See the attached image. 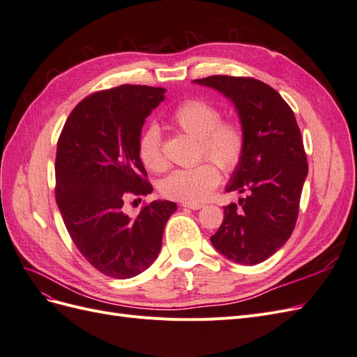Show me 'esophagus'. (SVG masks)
Returning a JSON list of instances; mask_svg holds the SVG:
<instances>
[{
  "label": "esophagus",
  "instance_id": "1",
  "mask_svg": "<svg viewBox=\"0 0 357 357\" xmlns=\"http://www.w3.org/2000/svg\"><path fill=\"white\" fill-rule=\"evenodd\" d=\"M181 207H185V208H190V210H199V208H202L204 205L202 204H190V202H183L181 204Z\"/></svg>",
  "mask_w": 357,
  "mask_h": 357
}]
</instances>
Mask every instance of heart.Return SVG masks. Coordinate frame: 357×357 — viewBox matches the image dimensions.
<instances>
[{
    "instance_id": "heart-1",
    "label": "heart",
    "mask_w": 357,
    "mask_h": 357,
    "mask_svg": "<svg viewBox=\"0 0 357 357\" xmlns=\"http://www.w3.org/2000/svg\"><path fill=\"white\" fill-rule=\"evenodd\" d=\"M218 107L204 100L190 98L180 102L171 113V122L180 131L198 138V158H208L223 171L238 168L245 155L247 139L240 123L220 121ZM138 156L146 168L155 172L165 171L168 162L162 152L159 128L150 125L138 139ZM218 167L205 160L192 168L172 171L160 183L162 195L181 202L199 204L207 199L219 185Z\"/></svg>"
}]
</instances>
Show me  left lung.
<instances>
[{
    "instance_id": "8db88e82",
    "label": "left lung",
    "mask_w": 357,
    "mask_h": 357,
    "mask_svg": "<svg viewBox=\"0 0 357 357\" xmlns=\"http://www.w3.org/2000/svg\"><path fill=\"white\" fill-rule=\"evenodd\" d=\"M193 82L234 102L247 139L245 155L226 186V192H245L247 197L223 207V222L211 244L236 264H261L294 232L308 174L295 114L282 95L261 80L211 75Z\"/></svg>"
}]
</instances>
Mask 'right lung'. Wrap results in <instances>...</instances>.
<instances>
[{"label": "right lung", "instance_id": "right-lung-1", "mask_svg": "<svg viewBox=\"0 0 357 357\" xmlns=\"http://www.w3.org/2000/svg\"><path fill=\"white\" fill-rule=\"evenodd\" d=\"M165 89L122 84L86 96L68 116L58 139L56 204L79 252L100 273L131 278L155 262L171 201H152L137 218L123 210L128 195L153 188L138 156L146 117Z\"/></svg>", "mask_w": 357, "mask_h": 357}]
</instances>
